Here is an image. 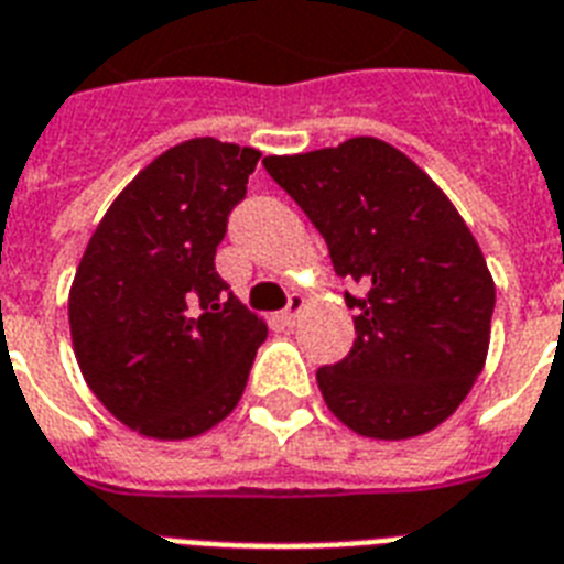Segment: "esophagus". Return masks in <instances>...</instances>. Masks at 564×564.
<instances>
[{"instance_id":"esophagus-1","label":"esophagus","mask_w":564,"mask_h":564,"mask_svg":"<svg viewBox=\"0 0 564 564\" xmlns=\"http://www.w3.org/2000/svg\"><path fill=\"white\" fill-rule=\"evenodd\" d=\"M305 308V300L303 294H294L291 300H288V308L282 311V319H285V326H296V319H300V314H303Z\"/></svg>"}]
</instances>
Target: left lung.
<instances>
[{
    "label": "left lung",
    "mask_w": 564,
    "mask_h": 564,
    "mask_svg": "<svg viewBox=\"0 0 564 564\" xmlns=\"http://www.w3.org/2000/svg\"><path fill=\"white\" fill-rule=\"evenodd\" d=\"M264 169L326 238L355 344L317 369L319 393L369 440H410L460 408L489 352L495 279L445 192L376 137L308 154L264 156Z\"/></svg>",
    "instance_id": "obj_1"
}]
</instances>
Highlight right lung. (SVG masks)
Instances as JSON below:
<instances>
[{"mask_svg":"<svg viewBox=\"0 0 564 564\" xmlns=\"http://www.w3.org/2000/svg\"><path fill=\"white\" fill-rule=\"evenodd\" d=\"M261 151L188 139L121 188L69 288L72 349L130 431L177 443L236 410L268 323L215 270L229 209Z\"/></svg>","mask_w":564,"mask_h":564,"instance_id":"1","label":"right lung"}]
</instances>
